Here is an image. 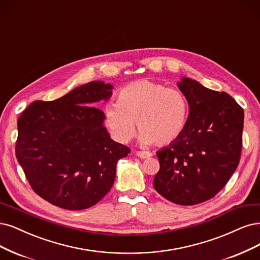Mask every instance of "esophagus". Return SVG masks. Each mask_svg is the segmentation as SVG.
Instances as JSON below:
<instances>
[{
	"instance_id": "34e87169",
	"label": "esophagus",
	"mask_w": 260,
	"mask_h": 260,
	"mask_svg": "<svg viewBox=\"0 0 260 260\" xmlns=\"http://www.w3.org/2000/svg\"><path fill=\"white\" fill-rule=\"evenodd\" d=\"M136 154L138 157H140L142 159H146L151 156V153H149V151H143V150H138Z\"/></svg>"
}]
</instances>
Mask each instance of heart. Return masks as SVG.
<instances>
[{"label": "heart", "instance_id": "obj_1", "mask_svg": "<svg viewBox=\"0 0 260 260\" xmlns=\"http://www.w3.org/2000/svg\"><path fill=\"white\" fill-rule=\"evenodd\" d=\"M189 115V105L177 89L138 80L118 92L117 103L106 106L104 120L113 138L128 143L136 133V121L142 145H167L182 137Z\"/></svg>", "mask_w": 260, "mask_h": 260}]
</instances>
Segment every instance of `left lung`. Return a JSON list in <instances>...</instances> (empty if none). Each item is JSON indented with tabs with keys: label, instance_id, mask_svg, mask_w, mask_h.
<instances>
[{
	"label": "left lung",
	"instance_id": "1",
	"mask_svg": "<svg viewBox=\"0 0 260 260\" xmlns=\"http://www.w3.org/2000/svg\"><path fill=\"white\" fill-rule=\"evenodd\" d=\"M189 105L182 137L157 151L154 187L180 205L207 201L227 184L239 165L244 111L234 98L188 77L177 83Z\"/></svg>",
	"mask_w": 260,
	"mask_h": 260
}]
</instances>
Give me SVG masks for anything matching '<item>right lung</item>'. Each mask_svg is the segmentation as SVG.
Masks as SVG:
<instances>
[{
    "label": "right lung",
    "instance_id": "add662e5",
    "mask_svg": "<svg viewBox=\"0 0 260 260\" xmlns=\"http://www.w3.org/2000/svg\"><path fill=\"white\" fill-rule=\"evenodd\" d=\"M95 80L53 101H34L18 119L16 157L32 189L56 207H92L111 190L118 160L130 148L111 139L92 104L112 96Z\"/></svg>",
    "mask_w": 260,
    "mask_h": 260
}]
</instances>
